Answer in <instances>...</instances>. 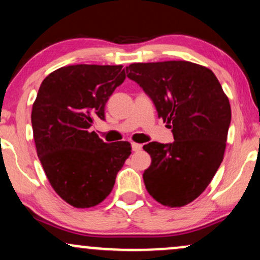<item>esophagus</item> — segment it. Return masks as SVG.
Wrapping results in <instances>:
<instances>
[{
	"instance_id": "obj_1",
	"label": "esophagus",
	"mask_w": 260,
	"mask_h": 260,
	"mask_svg": "<svg viewBox=\"0 0 260 260\" xmlns=\"http://www.w3.org/2000/svg\"><path fill=\"white\" fill-rule=\"evenodd\" d=\"M142 144H138V143H132V149L133 151H140L142 150Z\"/></svg>"
}]
</instances>
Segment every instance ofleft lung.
Here are the masks:
<instances>
[{"label": "left lung", "instance_id": "obj_1", "mask_svg": "<svg viewBox=\"0 0 260 260\" xmlns=\"http://www.w3.org/2000/svg\"><path fill=\"white\" fill-rule=\"evenodd\" d=\"M127 77L153 100L174 142L144 145L151 164L143 174L156 202L180 208L198 198L215 176L228 140L231 107L215 74L188 61L132 63Z\"/></svg>", "mask_w": 260, "mask_h": 260}]
</instances>
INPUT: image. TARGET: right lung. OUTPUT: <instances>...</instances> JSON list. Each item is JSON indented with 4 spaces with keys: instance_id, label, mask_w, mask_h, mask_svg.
<instances>
[{
    "instance_id": "1",
    "label": "right lung",
    "mask_w": 260,
    "mask_h": 260,
    "mask_svg": "<svg viewBox=\"0 0 260 260\" xmlns=\"http://www.w3.org/2000/svg\"><path fill=\"white\" fill-rule=\"evenodd\" d=\"M126 79L122 66L74 64L50 73L32 104L35 147L47 180L74 208H91L111 193L131 155L128 142L104 143L90 129Z\"/></svg>"
}]
</instances>
